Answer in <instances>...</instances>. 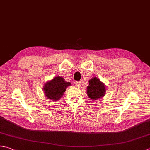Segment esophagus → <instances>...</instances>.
Returning <instances> with one entry per match:
<instances>
[{
    "instance_id": "1",
    "label": "esophagus",
    "mask_w": 150,
    "mask_h": 150,
    "mask_svg": "<svg viewBox=\"0 0 150 150\" xmlns=\"http://www.w3.org/2000/svg\"><path fill=\"white\" fill-rule=\"evenodd\" d=\"M81 81H75V85L76 86H78V87H80L81 86Z\"/></svg>"
}]
</instances>
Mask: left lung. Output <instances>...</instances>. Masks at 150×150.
<instances>
[{"label":"left lung","instance_id":"8db88e82","mask_svg":"<svg viewBox=\"0 0 150 150\" xmlns=\"http://www.w3.org/2000/svg\"><path fill=\"white\" fill-rule=\"evenodd\" d=\"M106 92L105 84L97 77H93L89 81L87 87L88 96L93 101L103 98Z\"/></svg>","mask_w":150,"mask_h":150}]
</instances>
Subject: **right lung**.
<instances>
[{"mask_svg": "<svg viewBox=\"0 0 150 150\" xmlns=\"http://www.w3.org/2000/svg\"><path fill=\"white\" fill-rule=\"evenodd\" d=\"M71 85L61 77H55L50 81L47 82L43 86L44 93L47 99L58 101L63 96L66 88Z\"/></svg>", "mask_w": 150, "mask_h": 150, "instance_id": "add662e5", "label": "right lung"}]
</instances>
